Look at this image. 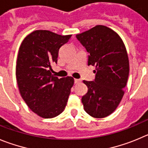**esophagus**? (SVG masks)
Returning <instances> with one entry per match:
<instances>
[{
	"label": "esophagus",
	"mask_w": 148,
	"mask_h": 148,
	"mask_svg": "<svg viewBox=\"0 0 148 148\" xmlns=\"http://www.w3.org/2000/svg\"><path fill=\"white\" fill-rule=\"evenodd\" d=\"M81 82L80 79H74V83L77 84V83H79Z\"/></svg>",
	"instance_id": "1"
}]
</instances>
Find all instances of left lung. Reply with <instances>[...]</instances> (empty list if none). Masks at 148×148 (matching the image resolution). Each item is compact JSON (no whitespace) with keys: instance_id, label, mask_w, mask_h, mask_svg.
<instances>
[{"instance_id":"1","label":"left lung","mask_w":148,"mask_h":148,"mask_svg":"<svg viewBox=\"0 0 148 148\" xmlns=\"http://www.w3.org/2000/svg\"><path fill=\"white\" fill-rule=\"evenodd\" d=\"M88 52V65L96 66L94 81L83 82L88 88L82 96L84 110L96 118H105L119 105L129 74V61L123 41L104 25L76 36Z\"/></svg>"}]
</instances>
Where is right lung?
Masks as SVG:
<instances>
[{"mask_svg": "<svg viewBox=\"0 0 148 148\" xmlns=\"http://www.w3.org/2000/svg\"><path fill=\"white\" fill-rule=\"evenodd\" d=\"M71 37L38 30L20 45L16 66L18 88L29 108L41 118H55L67 103L74 78L55 77L51 63H57L59 49Z\"/></svg>", "mask_w": 148, "mask_h": 148, "instance_id": "add662e5", "label": "right lung"}]
</instances>
